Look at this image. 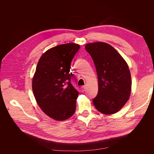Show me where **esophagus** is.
<instances>
[{"mask_svg": "<svg viewBox=\"0 0 154 154\" xmlns=\"http://www.w3.org/2000/svg\"><path fill=\"white\" fill-rule=\"evenodd\" d=\"M80 88H81V91L82 92H84L85 90V86H82L81 87H80Z\"/></svg>", "mask_w": 154, "mask_h": 154, "instance_id": "34e87169", "label": "esophagus"}]
</instances>
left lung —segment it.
<instances>
[{"label":"left lung","mask_w":154,"mask_h":154,"mask_svg":"<svg viewBox=\"0 0 154 154\" xmlns=\"http://www.w3.org/2000/svg\"><path fill=\"white\" fill-rule=\"evenodd\" d=\"M98 77V94L92 100L95 107L102 114L119 112L130 97L132 80L130 70L124 59L110 44L97 42L87 44Z\"/></svg>","instance_id":"obj_1"}]
</instances>
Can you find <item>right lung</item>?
Instances as JSON below:
<instances>
[{"instance_id": "right-lung-1", "label": "right lung", "mask_w": 154, "mask_h": 154, "mask_svg": "<svg viewBox=\"0 0 154 154\" xmlns=\"http://www.w3.org/2000/svg\"><path fill=\"white\" fill-rule=\"evenodd\" d=\"M79 48V44L68 43L49 48L40 57L32 78L38 107L55 120H67L75 111L79 92L70 83L74 76L70 70Z\"/></svg>"}]
</instances>
